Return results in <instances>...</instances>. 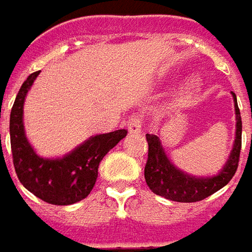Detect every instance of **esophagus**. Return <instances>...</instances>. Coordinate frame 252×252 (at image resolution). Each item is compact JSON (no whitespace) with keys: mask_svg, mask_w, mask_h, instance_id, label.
Instances as JSON below:
<instances>
[{"mask_svg":"<svg viewBox=\"0 0 252 252\" xmlns=\"http://www.w3.org/2000/svg\"><path fill=\"white\" fill-rule=\"evenodd\" d=\"M141 127H143V122H141L140 115H133L127 121V130L131 134H140Z\"/></svg>","mask_w":252,"mask_h":252,"instance_id":"esophagus-1","label":"esophagus"}]
</instances>
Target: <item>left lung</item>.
<instances>
[{
	"label": "left lung",
	"instance_id": "obj_1",
	"mask_svg": "<svg viewBox=\"0 0 252 252\" xmlns=\"http://www.w3.org/2000/svg\"><path fill=\"white\" fill-rule=\"evenodd\" d=\"M233 94L234 111H236V139L233 144V150L230 153L227 162L221 171L213 177H193L178 169L167 157L162 149L160 137L156 134H146L149 143V157L144 167V178L149 188L162 198L174 202H198L203 200L219 189L226 187L230 179L234 177L240 160L241 150V115L237 105L236 94Z\"/></svg>",
	"mask_w": 252,
	"mask_h": 252
}]
</instances>
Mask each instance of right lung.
Masks as SVG:
<instances>
[{
    "label": "right lung",
    "instance_id": "1",
    "mask_svg": "<svg viewBox=\"0 0 252 252\" xmlns=\"http://www.w3.org/2000/svg\"><path fill=\"white\" fill-rule=\"evenodd\" d=\"M39 73H32L26 78L11 111L9 134L15 172L34 196L52 205H73L90 195L98 178L99 162L127 134V130L119 129L92 136L62 158L37 156L25 134L24 103Z\"/></svg>",
    "mask_w": 252,
    "mask_h": 252
}]
</instances>
